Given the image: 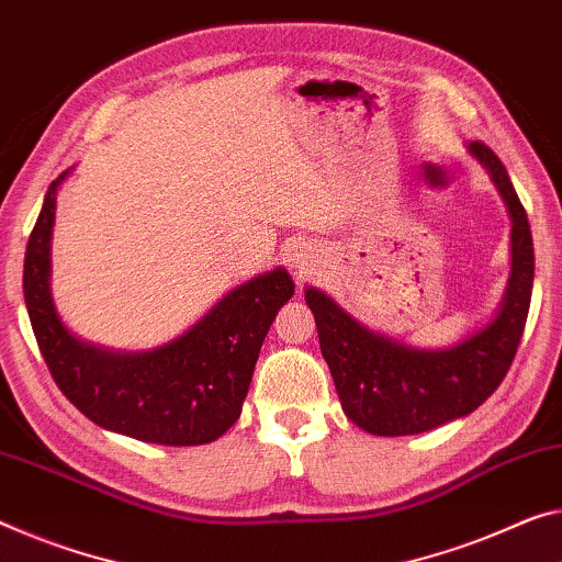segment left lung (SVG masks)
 <instances>
[{"mask_svg": "<svg viewBox=\"0 0 562 562\" xmlns=\"http://www.w3.org/2000/svg\"><path fill=\"white\" fill-rule=\"evenodd\" d=\"M470 153L487 168L513 218L510 281L485 329L450 349H412L369 331L326 293L306 289L341 407L369 435H419L474 412L505 379L525 331L535 273L528 213L497 155L480 140L470 143Z\"/></svg>", "mask_w": 562, "mask_h": 562, "instance_id": "1", "label": "left lung"}]
</instances>
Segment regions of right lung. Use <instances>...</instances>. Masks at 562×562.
Listing matches in <instances>:
<instances>
[{
    "instance_id": "right-lung-1",
    "label": "right lung",
    "mask_w": 562,
    "mask_h": 562,
    "mask_svg": "<svg viewBox=\"0 0 562 562\" xmlns=\"http://www.w3.org/2000/svg\"><path fill=\"white\" fill-rule=\"evenodd\" d=\"M67 172L52 180L24 256V301L52 379L110 431L170 447L213 442L240 417L261 344L293 296L291 276L273 269L240 283L158 349L123 353L85 344L59 322L49 293L55 198Z\"/></svg>"
}]
</instances>
